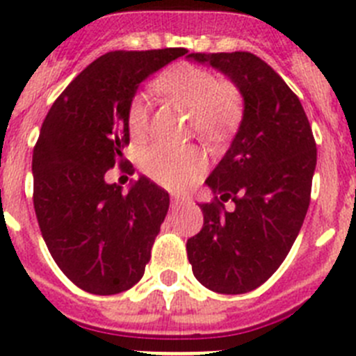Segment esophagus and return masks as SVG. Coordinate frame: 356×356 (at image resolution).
<instances>
[{
    "instance_id": "esophagus-1",
    "label": "esophagus",
    "mask_w": 356,
    "mask_h": 356,
    "mask_svg": "<svg viewBox=\"0 0 356 356\" xmlns=\"http://www.w3.org/2000/svg\"><path fill=\"white\" fill-rule=\"evenodd\" d=\"M189 202V198L182 197V195H174L172 197V207H181V205H186Z\"/></svg>"
}]
</instances>
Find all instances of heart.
I'll list each match as a JSON object with an SVG mask.
<instances>
[{"mask_svg": "<svg viewBox=\"0 0 356 356\" xmlns=\"http://www.w3.org/2000/svg\"><path fill=\"white\" fill-rule=\"evenodd\" d=\"M159 89L193 112L195 129L204 138L221 137L237 119L238 96L232 86L193 65L172 68L159 79ZM131 137L140 138L149 128V102L145 96L133 98L128 111ZM205 158L193 147L151 145L142 154V170L147 177L165 188H184L204 172Z\"/></svg>", "mask_w": 356, "mask_h": 356, "instance_id": "heart-1", "label": "heart"}]
</instances>
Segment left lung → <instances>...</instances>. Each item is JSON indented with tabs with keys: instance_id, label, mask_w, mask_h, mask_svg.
Here are the masks:
<instances>
[{
	"instance_id": "obj_1",
	"label": "left lung",
	"mask_w": 356,
	"mask_h": 356,
	"mask_svg": "<svg viewBox=\"0 0 356 356\" xmlns=\"http://www.w3.org/2000/svg\"><path fill=\"white\" fill-rule=\"evenodd\" d=\"M225 73L241 91L244 112L230 149L205 184L204 227L188 238L195 277L218 293L238 295L264 284L283 264L311 200L316 142L300 99L251 52L188 54ZM232 200L236 209L224 211Z\"/></svg>"
}]
</instances>
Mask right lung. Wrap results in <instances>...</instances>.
Returning <instances> with one entry per match:
<instances>
[{"instance_id":"add662e5","label":"right lung","mask_w":356,"mask_h":356,"mask_svg":"<svg viewBox=\"0 0 356 356\" xmlns=\"http://www.w3.org/2000/svg\"><path fill=\"white\" fill-rule=\"evenodd\" d=\"M186 52L99 56L61 92L40 129L33 151L36 219L63 274L89 293H121L144 275L170 198L144 175L122 193L105 174L122 163L138 86Z\"/></svg>"}]
</instances>
